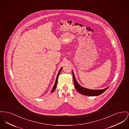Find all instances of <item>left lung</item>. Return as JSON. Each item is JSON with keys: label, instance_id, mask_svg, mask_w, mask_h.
<instances>
[{"label": "left lung", "instance_id": "1", "mask_svg": "<svg viewBox=\"0 0 129 129\" xmlns=\"http://www.w3.org/2000/svg\"><path fill=\"white\" fill-rule=\"evenodd\" d=\"M72 73H73L74 83L75 88H76V91L81 94H82L85 95H88V96H97V95H99L102 94V93H103L109 88V87H107L103 90H90V89L85 88L81 86L79 84L77 83L73 72H72Z\"/></svg>", "mask_w": 129, "mask_h": 129}]
</instances>
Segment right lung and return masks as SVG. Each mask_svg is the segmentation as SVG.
<instances>
[{"mask_svg": "<svg viewBox=\"0 0 129 129\" xmlns=\"http://www.w3.org/2000/svg\"><path fill=\"white\" fill-rule=\"evenodd\" d=\"M61 70H62V68H61L60 70H59V72H58V74H57V77H56V80H55V83H54V86H53V89H52V91H51V92H53V91L55 90V88H56V87L57 82V79H58V76H59V74H60V73Z\"/></svg>", "mask_w": 129, "mask_h": 129, "instance_id": "right-lung-1", "label": "right lung"}]
</instances>
